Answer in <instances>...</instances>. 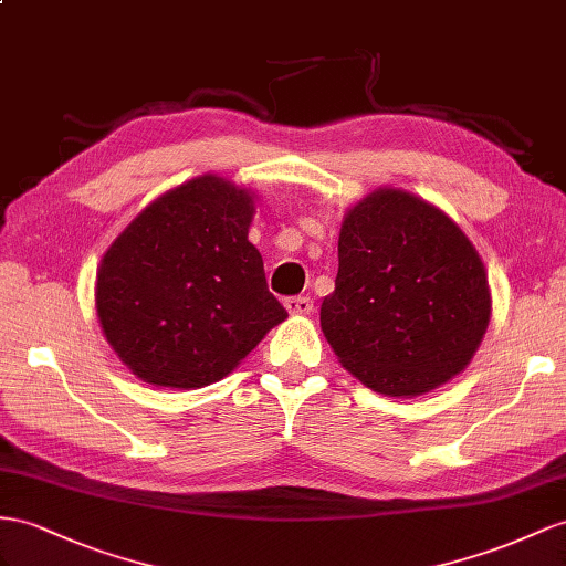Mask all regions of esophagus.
I'll return each mask as SVG.
<instances>
[{
	"label": "esophagus",
	"instance_id": "34e87169",
	"mask_svg": "<svg viewBox=\"0 0 566 566\" xmlns=\"http://www.w3.org/2000/svg\"><path fill=\"white\" fill-rule=\"evenodd\" d=\"M284 308L289 311V315H311L313 301L308 296H292L284 301Z\"/></svg>",
	"mask_w": 566,
	"mask_h": 566
}]
</instances>
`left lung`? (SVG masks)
Returning <instances> with one entry per match:
<instances>
[{
    "label": "left lung",
    "instance_id": "8db88e82",
    "mask_svg": "<svg viewBox=\"0 0 566 566\" xmlns=\"http://www.w3.org/2000/svg\"><path fill=\"white\" fill-rule=\"evenodd\" d=\"M490 315L483 260L438 206L380 186L346 210L321 327L373 392L421 397L449 382L471 364Z\"/></svg>",
    "mask_w": 566,
    "mask_h": 566
}]
</instances>
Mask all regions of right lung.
<instances>
[{
	"label": "right lung",
	"mask_w": 566,
	"mask_h": 566,
	"mask_svg": "<svg viewBox=\"0 0 566 566\" xmlns=\"http://www.w3.org/2000/svg\"><path fill=\"white\" fill-rule=\"evenodd\" d=\"M255 193L200 174L145 206L99 260L95 311L122 364L153 387L198 389L286 321L249 241Z\"/></svg>",
	"instance_id": "right-lung-1"
}]
</instances>
